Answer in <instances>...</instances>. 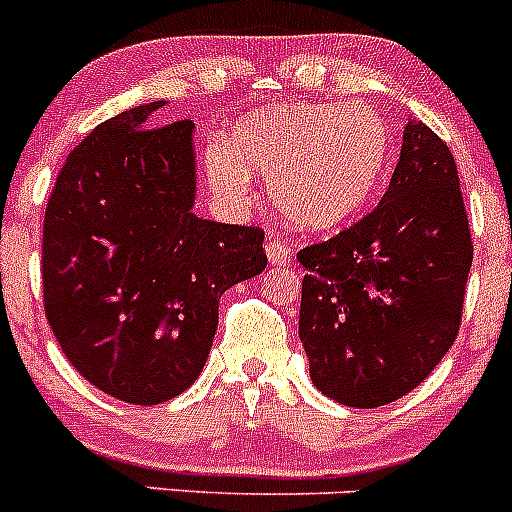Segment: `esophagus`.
Masks as SVG:
<instances>
[{"label": "esophagus", "instance_id": "obj_1", "mask_svg": "<svg viewBox=\"0 0 512 512\" xmlns=\"http://www.w3.org/2000/svg\"><path fill=\"white\" fill-rule=\"evenodd\" d=\"M266 259H269L271 266H289V248L284 246L279 238H269L266 243Z\"/></svg>", "mask_w": 512, "mask_h": 512}]
</instances>
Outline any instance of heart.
<instances>
[{
  "label": "heart",
  "mask_w": 512,
  "mask_h": 512,
  "mask_svg": "<svg viewBox=\"0 0 512 512\" xmlns=\"http://www.w3.org/2000/svg\"><path fill=\"white\" fill-rule=\"evenodd\" d=\"M395 138L372 107L330 102L279 104L235 122L230 148L207 151V174L230 202L253 197V176L269 179L271 205L310 233L354 220L387 182Z\"/></svg>",
  "instance_id": "heart-1"
}]
</instances>
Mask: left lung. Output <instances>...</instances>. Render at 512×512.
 I'll use <instances>...</instances> for the list:
<instances>
[{"instance_id":"left-lung-1","label":"left lung","mask_w":512,"mask_h":512,"mask_svg":"<svg viewBox=\"0 0 512 512\" xmlns=\"http://www.w3.org/2000/svg\"><path fill=\"white\" fill-rule=\"evenodd\" d=\"M312 384L348 408L400 400L459 333L472 235L449 146L408 120L377 210L297 253Z\"/></svg>"}]
</instances>
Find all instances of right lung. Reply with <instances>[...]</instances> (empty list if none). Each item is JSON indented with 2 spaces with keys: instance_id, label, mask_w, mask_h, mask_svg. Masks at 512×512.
<instances>
[{
  "instance_id": "right-lung-1",
  "label": "right lung",
  "mask_w": 512,
  "mask_h": 512,
  "mask_svg": "<svg viewBox=\"0 0 512 512\" xmlns=\"http://www.w3.org/2000/svg\"><path fill=\"white\" fill-rule=\"evenodd\" d=\"M161 102L102 122L66 158L45 207V315L97 390L158 405L200 377L225 289L266 269L264 230L194 215V122Z\"/></svg>"
}]
</instances>
